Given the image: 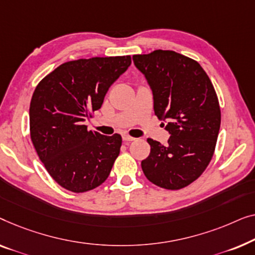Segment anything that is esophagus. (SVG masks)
Instances as JSON below:
<instances>
[{"label": "esophagus", "instance_id": "34e87169", "mask_svg": "<svg viewBox=\"0 0 255 255\" xmlns=\"http://www.w3.org/2000/svg\"><path fill=\"white\" fill-rule=\"evenodd\" d=\"M123 139L125 142H130V141H134L135 137H132V136H129L128 134H124L123 135Z\"/></svg>", "mask_w": 255, "mask_h": 255}]
</instances>
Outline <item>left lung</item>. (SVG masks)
Segmentation results:
<instances>
[{
	"mask_svg": "<svg viewBox=\"0 0 255 255\" xmlns=\"http://www.w3.org/2000/svg\"><path fill=\"white\" fill-rule=\"evenodd\" d=\"M152 90L153 110L167 121V144L148 138L150 155L143 173L152 184L170 191L191 185L203 173L215 152L221 109L203 68L182 54L157 49L132 56ZM164 126V125H163Z\"/></svg>",
	"mask_w": 255,
	"mask_h": 255,
	"instance_id": "8db88e82",
	"label": "left lung"
}]
</instances>
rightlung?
<instances>
[{
	"label": "right lung",
	"instance_id": "obj_1",
	"mask_svg": "<svg viewBox=\"0 0 255 255\" xmlns=\"http://www.w3.org/2000/svg\"><path fill=\"white\" fill-rule=\"evenodd\" d=\"M130 55L68 61L39 82L30 104V135L39 159L61 187L84 193L106 180L120 153L119 134L83 125L103 105Z\"/></svg>",
	"mask_w": 255,
	"mask_h": 255
}]
</instances>
